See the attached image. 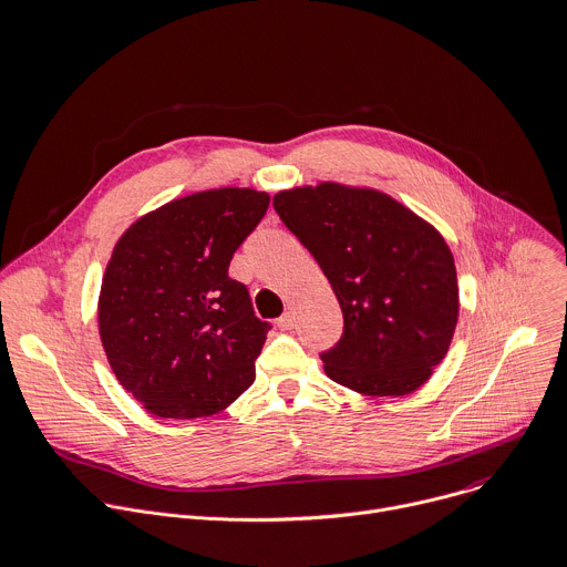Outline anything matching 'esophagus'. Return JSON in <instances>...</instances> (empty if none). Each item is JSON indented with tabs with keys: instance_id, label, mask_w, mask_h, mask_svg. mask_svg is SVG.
<instances>
[{
	"instance_id": "esophagus-1",
	"label": "esophagus",
	"mask_w": 567,
	"mask_h": 567,
	"mask_svg": "<svg viewBox=\"0 0 567 567\" xmlns=\"http://www.w3.org/2000/svg\"><path fill=\"white\" fill-rule=\"evenodd\" d=\"M277 327L281 331H290L295 327V316H292V312H284V316L277 320Z\"/></svg>"
}]
</instances>
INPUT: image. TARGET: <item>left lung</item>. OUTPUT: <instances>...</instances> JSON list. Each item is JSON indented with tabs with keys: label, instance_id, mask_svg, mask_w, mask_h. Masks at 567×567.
Listing matches in <instances>:
<instances>
[{
	"label": "left lung",
	"instance_id": "obj_1",
	"mask_svg": "<svg viewBox=\"0 0 567 567\" xmlns=\"http://www.w3.org/2000/svg\"><path fill=\"white\" fill-rule=\"evenodd\" d=\"M327 275L344 316L322 353L331 381L367 396L419 390L449 353L460 288L449 243L392 196L322 182L272 198Z\"/></svg>",
	"mask_w": 567,
	"mask_h": 567
}]
</instances>
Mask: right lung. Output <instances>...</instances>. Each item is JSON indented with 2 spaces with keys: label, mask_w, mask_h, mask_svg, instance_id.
Here are the masks:
<instances>
[{
  "label": "right lung",
  "mask_w": 567,
  "mask_h": 567,
  "mask_svg": "<svg viewBox=\"0 0 567 567\" xmlns=\"http://www.w3.org/2000/svg\"><path fill=\"white\" fill-rule=\"evenodd\" d=\"M268 205L255 188H209L148 212L116 240L99 333L116 381L151 414L212 416L255 383L270 324L227 270Z\"/></svg>",
  "instance_id": "add662e5"
}]
</instances>
